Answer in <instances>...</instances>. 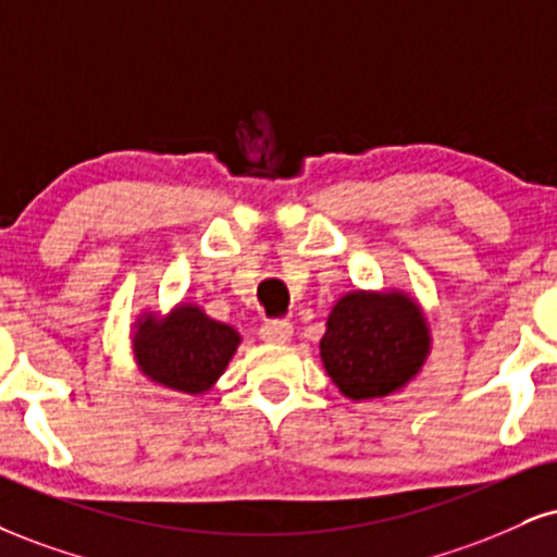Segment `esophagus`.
Returning <instances> with one entry per match:
<instances>
[{
	"label": "esophagus",
	"instance_id": "34e87169",
	"mask_svg": "<svg viewBox=\"0 0 557 557\" xmlns=\"http://www.w3.org/2000/svg\"><path fill=\"white\" fill-rule=\"evenodd\" d=\"M259 337L264 339L267 345H287L293 337L290 321H267L259 330Z\"/></svg>",
	"mask_w": 557,
	"mask_h": 557
}]
</instances>
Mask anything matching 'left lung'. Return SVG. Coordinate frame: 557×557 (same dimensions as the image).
Returning <instances> with one entry per match:
<instances>
[{"label": "left lung", "mask_w": 557, "mask_h": 557, "mask_svg": "<svg viewBox=\"0 0 557 557\" xmlns=\"http://www.w3.org/2000/svg\"><path fill=\"white\" fill-rule=\"evenodd\" d=\"M431 347V324L418 298L399 287H358L332 304L319 355L339 394L371 401L410 384Z\"/></svg>", "instance_id": "obj_1"}]
</instances>
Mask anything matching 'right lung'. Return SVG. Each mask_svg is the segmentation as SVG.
<instances>
[{"label": "right lung", "mask_w": 557, "mask_h": 557, "mask_svg": "<svg viewBox=\"0 0 557 557\" xmlns=\"http://www.w3.org/2000/svg\"><path fill=\"white\" fill-rule=\"evenodd\" d=\"M240 345L236 326L207 317L189 300L169 311L145 308L129 326V350L137 371L156 386L178 394H207L223 376Z\"/></svg>", "instance_id": "add662e5"}]
</instances>
